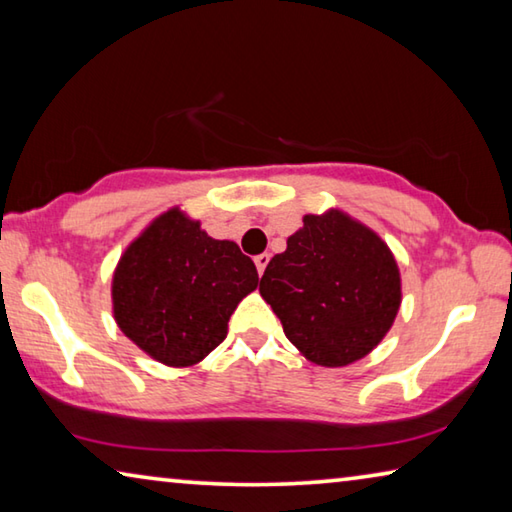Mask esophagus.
I'll use <instances>...</instances> for the list:
<instances>
[{
    "label": "esophagus",
    "mask_w": 512,
    "mask_h": 512,
    "mask_svg": "<svg viewBox=\"0 0 512 512\" xmlns=\"http://www.w3.org/2000/svg\"><path fill=\"white\" fill-rule=\"evenodd\" d=\"M268 259H271V255H266V253L255 257V266H257V273H259V275H264V268H266V264H268Z\"/></svg>",
    "instance_id": "1"
}]
</instances>
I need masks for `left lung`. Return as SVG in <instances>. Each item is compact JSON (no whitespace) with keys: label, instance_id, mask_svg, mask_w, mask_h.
Returning a JSON list of instances; mask_svg holds the SVG:
<instances>
[{"label":"left lung","instance_id":"1","mask_svg":"<svg viewBox=\"0 0 512 512\" xmlns=\"http://www.w3.org/2000/svg\"><path fill=\"white\" fill-rule=\"evenodd\" d=\"M259 293L307 361L341 368L381 343L402 305L400 266L386 241L339 207L302 216L268 262Z\"/></svg>","mask_w":512,"mask_h":512}]
</instances>
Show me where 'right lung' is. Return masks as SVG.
Returning a JSON list of instances; mask_svg holds the SVG:
<instances>
[{
    "label": "right lung",
    "instance_id": "obj_1",
    "mask_svg": "<svg viewBox=\"0 0 512 512\" xmlns=\"http://www.w3.org/2000/svg\"><path fill=\"white\" fill-rule=\"evenodd\" d=\"M259 275L235 241L212 239L180 207L162 212L121 253L112 316L128 339L169 368L201 363Z\"/></svg>",
    "mask_w": 512,
    "mask_h": 512
}]
</instances>
